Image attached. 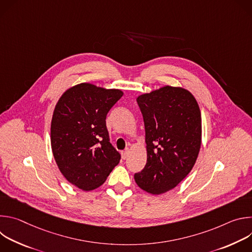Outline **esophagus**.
Returning a JSON list of instances; mask_svg holds the SVG:
<instances>
[{"label":"esophagus","mask_w":252,"mask_h":252,"mask_svg":"<svg viewBox=\"0 0 252 252\" xmlns=\"http://www.w3.org/2000/svg\"><path fill=\"white\" fill-rule=\"evenodd\" d=\"M128 154H129V151H128V150H126V151L122 152V158H123L124 159L127 158V157H128Z\"/></svg>","instance_id":"1"}]
</instances>
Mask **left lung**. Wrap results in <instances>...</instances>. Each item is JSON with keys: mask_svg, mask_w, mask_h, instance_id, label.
<instances>
[{"mask_svg": "<svg viewBox=\"0 0 252 252\" xmlns=\"http://www.w3.org/2000/svg\"><path fill=\"white\" fill-rule=\"evenodd\" d=\"M146 130L147 163L134 174L152 194L174 189L192 169L201 146V114L193 94L164 86L136 97Z\"/></svg>", "mask_w": 252, "mask_h": 252, "instance_id": "obj_1", "label": "left lung"}]
</instances>
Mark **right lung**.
<instances>
[{
  "instance_id": "1",
  "label": "right lung",
  "mask_w": 252,
  "mask_h": 252,
  "mask_svg": "<svg viewBox=\"0 0 252 252\" xmlns=\"http://www.w3.org/2000/svg\"><path fill=\"white\" fill-rule=\"evenodd\" d=\"M123 94L122 90L82 83L67 89L55 106L52 152L66 181L82 190L100 187L120 162L105 118Z\"/></svg>"
}]
</instances>
